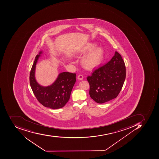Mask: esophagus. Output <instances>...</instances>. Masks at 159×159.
Returning <instances> with one entry per match:
<instances>
[{"instance_id":"1","label":"esophagus","mask_w":159,"mask_h":159,"mask_svg":"<svg viewBox=\"0 0 159 159\" xmlns=\"http://www.w3.org/2000/svg\"><path fill=\"white\" fill-rule=\"evenodd\" d=\"M78 78L79 80H82L83 79L84 77L83 75H81V74H80L78 76Z\"/></svg>"}]
</instances>
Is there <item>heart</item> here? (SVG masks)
Here are the masks:
<instances>
[{"mask_svg":"<svg viewBox=\"0 0 159 159\" xmlns=\"http://www.w3.org/2000/svg\"><path fill=\"white\" fill-rule=\"evenodd\" d=\"M93 43H88L81 50V53L86 54L82 59V64L86 69L92 70L98 66L103 61L104 52L101 47Z\"/></svg>","mask_w":159,"mask_h":159,"instance_id":"obj_1","label":"heart"}]
</instances>
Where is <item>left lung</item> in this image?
Segmentation results:
<instances>
[{"label":"left lung","instance_id":"left-lung-1","mask_svg":"<svg viewBox=\"0 0 159 159\" xmlns=\"http://www.w3.org/2000/svg\"><path fill=\"white\" fill-rule=\"evenodd\" d=\"M126 76L124 61L116 52L110 61L94 70L87 77L91 98L99 104L115 98L122 88Z\"/></svg>","mask_w":159,"mask_h":159}]
</instances>
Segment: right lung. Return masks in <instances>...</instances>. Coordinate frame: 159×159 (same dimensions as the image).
Segmentation results:
<instances>
[{"label": "right lung", "instance_id": "obj_1", "mask_svg": "<svg viewBox=\"0 0 159 159\" xmlns=\"http://www.w3.org/2000/svg\"><path fill=\"white\" fill-rule=\"evenodd\" d=\"M42 52L36 56L30 70V83L33 93L39 102L45 107L58 109L67 103L76 82V74L63 72L50 86L43 87L39 84L35 78L36 65Z\"/></svg>", "mask_w": 159, "mask_h": 159}]
</instances>
